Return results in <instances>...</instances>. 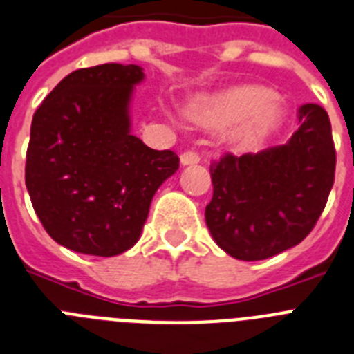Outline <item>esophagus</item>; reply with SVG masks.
I'll return each mask as SVG.
<instances>
[{
	"label": "esophagus",
	"instance_id": "obj_1",
	"mask_svg": "<svg viewBox=\"0 0 354 354\" xmlns=\"http://www.w3.org/2000/svg\"><path fill=\"white\" fill-rule=\"evenodd\" d=\"M201 161V156L197 152H193V150H188V152H184L180 156V165L188 166V165H197Z\"/></svg>",
	"mask_w": 354,
	"mask_h": 354
}]
</instances>
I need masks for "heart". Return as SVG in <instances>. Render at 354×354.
Returning a JSON list of instances; mask_svg holds the SVG:
<instances>
[{"mask_svg": "<svg viewBox=\"0 0 354 354\" xmlns=\"http://www.w3.org/2000/svg\"><path fill=\"white\" fill-rule=\"evenodd\" d=\"M188 114L201 125L232 127L229 141L249 152L263 147L285 122L286 109L274 93L261 86H234L207 98L195 100Z\"/></svg>", "mask_w": 354, "mask_h": 354, "instance_id": "heart-1", "label": "heart"}]
</instances>
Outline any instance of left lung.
Masks as SVG:
<instances>
[{"instance_id": "left-lung-1", "label": "left lung", "mask_w": 354, "mask_h": 354, "mask_svg": "<svg viewBox=\"0 0 354 354\" xmlns=\"http://www.w3.org/2000/svg\"><path fill=\"white\" fill-rule=\"evenodd\" d=\"M299 123L285 145L211 162L206 223L232 258L258 261L295 247L324 211L337 165L331 123L317 104L301 105Z\"/></svg>"}]
</instances>
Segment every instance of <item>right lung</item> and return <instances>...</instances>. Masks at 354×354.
<instances>
[{
  "instance_id": "add662e5",
  "label": "right lung",
  "mask_w": 354,
  "mask_h": 354,
  "mask_svg": "<svg viewBox=\"0 0 354 354\" xmlns=\"http://www.w3.org/2000/svg\"><path fill=\"white\" fill-rule=\"evenodd\" d=\"M136 64H102L62 78L33 114L25 180L32 206L57 243L118 256L140 240L157 188L179 168L171 150L131 134Z\"/></svg>"
}]
</instances>
